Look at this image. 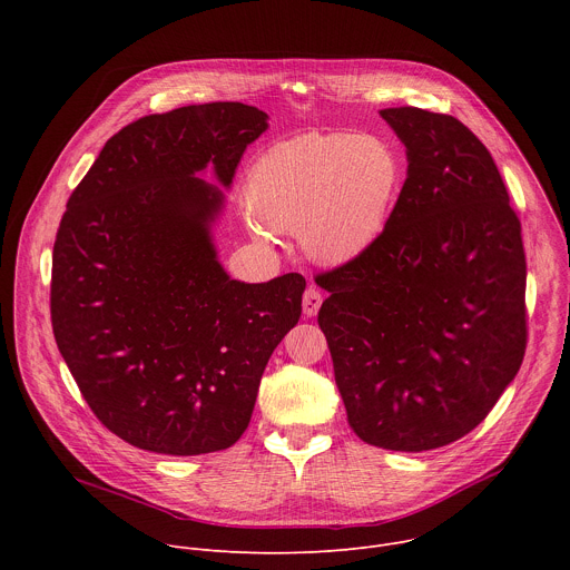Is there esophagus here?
Returning <instances> with one entry per match:
<instances>
[{
	"mask_svg": "<svg viewBox=\"0 0 570 570\" xmlns=\"http://www.w3.org/2000/svg\"><path fill=\"white\" fill-rule=\"evenodd\" d=\"M322 306V295L317 288H306L304 297H302V311L306 317H313Z\"/></svg>",
	"mask_w": 570,
	"mask_h": 570,
	"instance_id": "obj_1",
	"label": "esophagus"
}]
</instances>
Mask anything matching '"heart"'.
<instances>
[{"instance_id":"obj_1","label":"heart","mask_w":570,"mask_h":570,"mask_svg":"<svg viewBox=\"0 0 570 570\" xmlns=\"http://www.w3.org/2000/svg\"><path fill=\"white\" fill-rule=\"evenodd\" d=\"M403 176L401 153L383 137L306 132L257 159L246 205L257 236L297 229L306 257L345 266L385 234Z\"/></svg>"}]
</instances>
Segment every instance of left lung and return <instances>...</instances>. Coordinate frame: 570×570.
I'll return each mask as SVG.
<instances>
[{"label":"left lung","instance_id":"left-lung-1","mask_svg":"<svg viewBox=\"0 0 570 570\" xmlns=\"http://www.w3.org/2000/svg\"><path fill=\"white\" fill-rule=\"evenodd\" d=\"M381 117L409 174L385 234L322 273L317 313L354 433L420 453L473 431L517 376L525 343L521 223L490 150L455 117Z\"/></svg>","mask_w":570,"mask_h":570}]
</instances>
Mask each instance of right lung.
Masks as SVG:
<instances>
[{
    "instance_id": "add662e5",
    "label": "right lung",
    "mask_w": 570,
    "mask_h": 570,
    "mask_svg": "<svg viewBox=\"0 0 570 570\" xmlns=\"http://www.w3.org/2000/svg\"><path fill=\"white\" fill-rule=\"evenodd\" d=\"M268 128L216 101L141 117L112 135L67 200L51 266L56 345L97 420L165 455L232 446L262 374L302 313L297 273L232 279L212 223L243 150Z\"/></svg>"
}]
</instances>
